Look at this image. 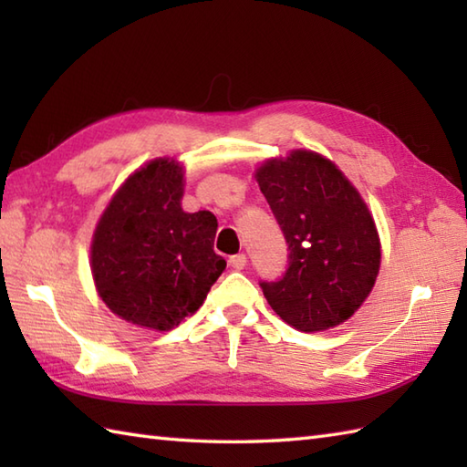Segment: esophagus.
Instances as JSON below:
<instances>
[{
	"mask_svg": "<svg viewBox=\"0 0 467 467\" xmlns=\"http://www.w3.org/2000/svg\"><path fill=\"white\" fill-rule=\"evenodd\" d=\"M228 265L233 266L234 271H243L244 269V265H246V254H233L231 259H228Z\"/></svg>",
	"mask_w": 467,
	"mask_h": 467,
	"instance_id": "34e87169",
	"label": "esophagus"
}]
</instances>
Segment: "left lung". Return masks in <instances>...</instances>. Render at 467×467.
Segmentation results:
<instances>
[{"instance_id": "obj_1", "label": "left lung", "mask_w": 467, "mask_h": 467, "mask_svg": "<svg viewBox=\"0 0 467 467\" xmlns=\"http://www.w3.org/2000/svg\"><path fill=\"white\" fill-rule=\"evenodd\" d=\"M289 246L276 281H261L273 311L303 333L343 323L379 273L381 251L363 198L327 158L295 150L256 172Z\"/></svg>"}]
</instances>
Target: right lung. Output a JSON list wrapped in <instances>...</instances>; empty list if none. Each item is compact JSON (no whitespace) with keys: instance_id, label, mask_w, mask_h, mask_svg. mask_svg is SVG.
Returning <instances> with one entry per match:
<instances>
[{"instance_id":"add662e5","label":"right lung","mask_w":467,"mask_h":467,"mask_svg":"<svg viewBox=\"0 0 467 467\" xmlns=\"http://www.w3.org/2000/svg\"><path fill=\"white\" fill-rule=\"evenodd\" d=\"M182 168L154 161L134 172L98 223L92 243L96 289L110 309L166 331L192 315L223 275L213 251L216 216L184 213Z\"/></svg>"}]
</instances>
